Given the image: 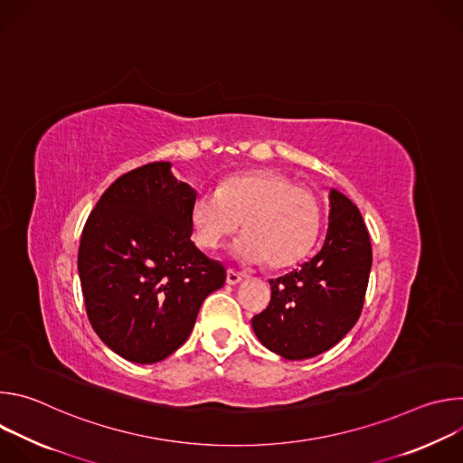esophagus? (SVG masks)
I'll return each mask as SVG.
<instances>
[{"label":"esophagus","instance_id":"esophagus-1","mask_svg":"<svg viewBox=\"0 0 463 463\" xmlns=\"http://www.w3.org/2000/svg\"><path fill=\"white\" fill-rule=\"evenodd\" d=\"M241 280H243V275H241V273H238V271H234V269H229V271H227V284L236 286V284H240Z\"/></svg>","mask_w":463,"mask_h":463}]
</instances>
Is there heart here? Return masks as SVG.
<instances>
[{
	"mask_svg": "<svg viewBox=\"0 0 463 463\" xmlns=\"http://www.w3.org/2000/svg\"><path fill=\"white\" fill-rule=\"evenodd\" d=\"M194 238L205 249H218L243 222L245 232L232 252L243 261L266 260L271 268L293 266L313 245L320 211L311 190L271 172H241L218 190L202 188L190 207Z\"/></svg>",
	"mask_w": 463,
	"mask_h": 463,
	"instance_id": "1",
	"label": "heart"
}]
</instances>
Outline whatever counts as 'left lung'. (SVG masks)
<instances>
[{
    "instance_id": "obj_1",
    "label": "left lung",
    "mask_w": 463,
    "mask_h": 463,
    "mask_svg": "<svg viewBox=\"0 0 463 463\" xmlns=\"http://www.w3.org/2000/svg\"><path fill=\"white\" fill-rule=\"evenodd\" d=\"M329 223L322 249L302 266L269 280L271 302L252 317L268 350L289 361L335 346L357 322L372 268V245L359 209L329 192Z\"/></svg>"
}]
</instances>
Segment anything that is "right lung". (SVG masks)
<instances>
[{"label":"right lung","instance_id":"obj_1","mask_svg":"<svg viewBox=\"0 0 463 463\" xmlns=\"http://www.w3.org/2000/svg\"><path fill=\"white\" fill-rule=\"evenodd\" d=\"M168 161L122 174L100 195L79 247L88 318L117 355L152 364L190 335L225 268L190 240L195 190Z\"/></svg>","mask_w":463,"mask_h":463}]
</instances>
